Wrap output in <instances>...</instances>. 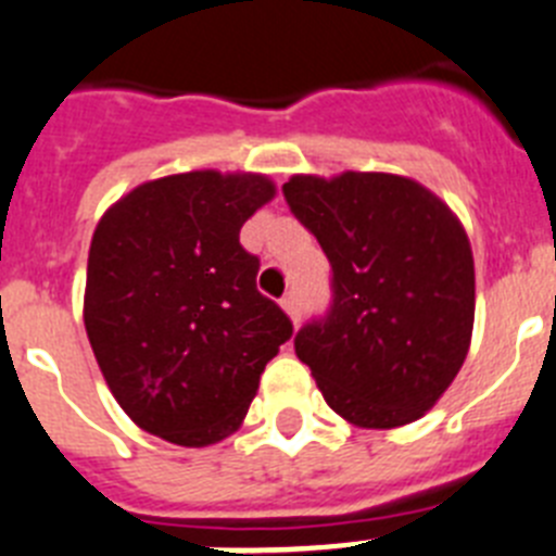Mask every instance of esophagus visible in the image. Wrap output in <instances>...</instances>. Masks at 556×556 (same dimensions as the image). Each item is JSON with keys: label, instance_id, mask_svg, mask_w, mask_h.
<instances>
[{"label": "esophagus", "instance_id": "esophagus-1", "mask_svg": "<svg viewBox=\"0 0 556 556\" xmlns=\"http://www.w3.org/2000/svg\"><path fill=\"white\" fill-rule=\"evenodd\" d=\"M282 307H285V313L290 315V321H293V324L302 321V302H299L296 290H290V293H285V296H282Z\"/></svg>", "mask_w": 556, "mask_h": 556}]
</instances>
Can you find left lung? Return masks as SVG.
Here are the masks:
<instances>
[{"label":"left lung","instance_id":"obj_1","mask_svg":"<svg viewBox=\"0 0 556 556\" xmlns=\"http://www.w3.org/2000/svg\"><path fill=\"white\" fill-rule=\"evenodd\" d=\"M282 193L332 266V302L296 332V357L357 427L421 418L471 346L473 257L457 216L396 174H299Z\"/></svg>","mask_w":556,"mask_h":556}]
</instances>
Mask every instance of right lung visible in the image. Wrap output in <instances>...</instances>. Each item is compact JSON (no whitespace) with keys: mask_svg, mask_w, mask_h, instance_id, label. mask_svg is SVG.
<instances>
[{"mask_svg":"<svg viewBox=\"0 0 556 556\" xmlns=\"http://www.w3.org/2000/svg\"><path fill=\"white\" fill-rule=\"evenodd\" d=\"M271 197L260 174H174L118 199L93 232L85 332L124 413L168 443L232 434L293 334L241 247Z\"/></svg>","mask_w":556,"mask_h":556,"instance_id":"1","label":"right lung"}]
</instances>
